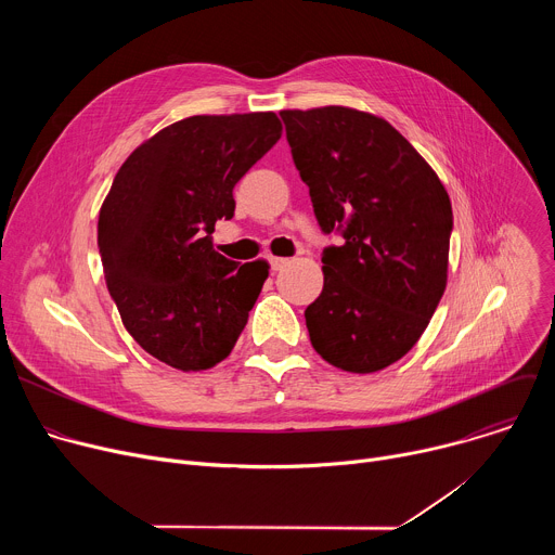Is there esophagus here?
Wrapping results in <instances>:
<instances>
[{
	"instance_id": "34e87169",
	"label": "esophagus",
	"mask_w": 555,
	"mask_h": 555,
	"mask_svg": "<svg viewBox=\"0 0 555 555\" xmlns=\"http://www.w3.org/2000/svg\"><path fill=\"white\" fill-rule=\"evenodd\" d=\"M268 261H270V268H272L274 272H279V270H283V268L287 266V259H283V257H270Z\"/></svg>"
}]
</instances>
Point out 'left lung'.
<instances>
[{"label": "left lung", "instance_id": "obj_1", "mask_svg": "<svg viewBox=\"0 0 555 555\" xmlns=\"http://www.w3.org/2000/svg\"><path fill=\"white\" fill-rule=\"evenodd\" d=\"M281 118L321 230L343 236L323 250L309 340L343 371H379L415 347L443 296L450 197L384 118L336 105Z\"/></svg>", "mask_w": 555, "mask_h": 555}]
</instances>
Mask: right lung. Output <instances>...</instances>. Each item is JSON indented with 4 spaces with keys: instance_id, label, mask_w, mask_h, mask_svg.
Instances as JSON below:
<instances>
[{
    "instance_id": "add662e5",
    "label": "right lung",
    "mask_w": 555,
    "mask_h": 555,
    "mask_svg": "<svg viewBox=\"0 0 555 555\" xmlns=\"http://www.w3.org/2000/svg\"><path fill=\"white\" fill-rule=\"evenodd\" d=\"M272 112L191 116L157 131L118 169L99 215V253L122 325L153 358L204 371L230 356L268 263L212 250L232 189L281 138Z\"/></svg>"
}]
</instances>
